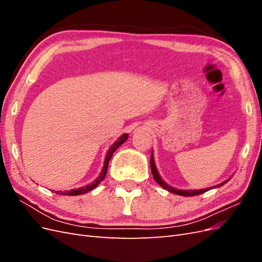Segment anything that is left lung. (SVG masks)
I'll use <instances>...</instances> for the list:
<instances>
[{
	"label": "left lung",
	"instance_id": "1",
	"mask_svg": "<svg viewBox=\"0 0 262 262\" xmlns=\"http://www.w3.org/2000/svg\"><path fill=\"white\" fill-rule=\"evenodd\" d=\"M150 170H152L153 178L155 179V181H156L157 184L160 185L162 188L166 189V190H167V191H169V192H171V193H175V194H178V195H184V196H192V195H198V194L204 193V192L209 191V190H211V189H215V188L222 187L223 185H225L228 180H231V178H228L227 180H225L224 182H222V184H220V185L213 186V187H210V188H205V189H199V190H180V189H176V188H173V187L169 186L168 184H166V182H165V181L162 179V177L160 176V173H158L157 168H156L155 162H154L153 150H152V153H150Z\"/></svg>",
	"mask_w": 262,
	"mask_h": 262
}]
</instances>
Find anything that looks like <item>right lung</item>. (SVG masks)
I'll use <instances>...</instances> for the list:
<instances>
[{"instance_id":"obj_1","label":"right lung","mask_w":262,"mask_h":262,"mask_svg":"<svg viewBox=\"0 0 262 262\" xmlns=\"http://www.w3.org/2000/svg\"><path fill=\"white\" fill-rule=\"evenodd\" d=\"M129 138V134L128 133H124L122 134V136L119 137V139L115 142V143L109 147L108 152L106 154V157H105V162H104V166H102V169L99 173V176L95 179L93 182H91L90 185H86L84 187H81V188H77V189H71V190H67V191H54V193L57 194H62V195H80V194H84L86 192L91 191V190L96 188L100 182L104 180V178L106 177V173H107V169H108V165H109V161L110 158L113 157L114 153L116 152V149L120 146L121 144H123L124 142L126 141V139Z\"/></svg>"}]
</instances>
